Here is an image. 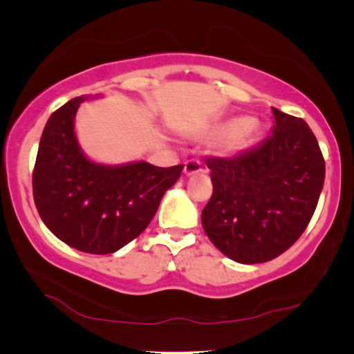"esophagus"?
<instances>
[{
  "mask_svg": "<svg viewBox=\"0 0 354 354\" xmlns=\"http://www.w3.org/2000/svg\"><path fill=\"white\" fill-rule=\"evenodd\" d=\"M203 171V164L201 161H198V159H190V161L185 162V166H183V172L187 174V176H193V174H198Z\"/></svg>",
  "mask_w": 354,
  "mask_h": 354,
  "instance_id": "34e87169",
  "label": "esophagus"
}]
</instances>
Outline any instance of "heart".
<instances>
[{
	"mask_svg": "<svg viewBox=\"0 0 354 354\" xmlns=\"http://www.w3.org/2000/svg\"><path fill=\"white\" fill-rule=\"evenodd\" d=\"M256 125L250 119H235L224 125H221L216 130V135H219L221 140L217 143V148L222 153H236L246 148L254 137Z\"/></svg>",
	"mask_w": 354,
	"mask_h": 354,
	"instance_id": "1",
	"label": "heart"
}]
</instances>
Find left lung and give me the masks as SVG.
<instances>
[{"mask_svg": "<svg viewBox=\"0 0 354 354\" xmlns=\"http://www.w3.org/2000/svg\"><path fill=\"white\" fill-rule=\"evenodd\" d=\"M272 135L234 158H207L212 196L201 212L206 235L227 258L268 263L287 251L311 221L326 161L301 118L272 108Z\"/></svg>", "mask_w": 354, "mask_h": 354, "instance_id": "obj_1", "label": "left lung"}]
</instances>
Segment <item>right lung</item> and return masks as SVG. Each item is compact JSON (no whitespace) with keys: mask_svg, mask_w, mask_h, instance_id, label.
Wrapping results in <instances>:
<instances>
[{"mask_svg":"<svg viewBox=\"0 0 354 354\" xmlns=\"http://www.w3.org/2000/svg\"><path fill=\"white\" fill-rule=\"evenodd\" d=\"M82 101L85 96L71 100L48 119L32 172L33 200L45 225L66 245L111 254L147 229L183 164L109 167L88 161L74 133Z\"/></svg>","mask_w":354,"mask_h":354,"instance_id":"right-lung-1","label":"right lung"}]
</instances>
